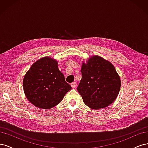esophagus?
Wrapping results in <instances>:
<instances>
[{
	"label": "esophagus",
	"instance_id": "1",
	"mask_svg": "<svg viewBox=\"0 0 148 148\" xmlns=\"http://www.w3.org/2000/svg\"><path fill=\"white\" fill-rule=\"evenodd\" d=\"M70 85H71V87H72L73 88H74L76 87V86H77V83H76V82H73V83H71L70 84Z\"/></svg>",
	"mask_w": 148,
	"mask_h": 148
}]
</instances>
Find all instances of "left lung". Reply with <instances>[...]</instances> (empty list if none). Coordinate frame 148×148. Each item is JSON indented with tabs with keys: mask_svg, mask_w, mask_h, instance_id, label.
<instances>
[{
	"mask_svg": "<svg viewBox=\"0 0 148 148\" xmlns=\"http://www.w3.org/2000/svg\"><path fill=\"white\" fill-rule=\"evenodd\" d=\"M121 82L114 66L99 56L90 58L82 67V79L77 87L83 102L89 107L99 109L117 98Z\"/></svg>",
	"mask_w": 148,
	"mask_h": 148,
	"instance_id": "obj_1",
	"label": "left lung"
}]
</instances>
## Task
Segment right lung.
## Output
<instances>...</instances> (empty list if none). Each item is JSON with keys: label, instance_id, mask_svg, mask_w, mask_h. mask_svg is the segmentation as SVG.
Masks as SVG:
<instances>
[{"label": "right lung", "instance_id": "obj_1", "mask_svg": "<svg viewBox=\"0 0 148 148\" xmlns=\"http://www.w3.org/2000/svg\"><path fill=\"white\" fill-rule=\"evenodd\" d=\"M57 64L51 57H43L31 65L26 73L23 82L24 92L36 107L51 109L59 104L71 89Z\"/></svg>", "mask_w": 148, "mask_h": 148}]
</instances>
